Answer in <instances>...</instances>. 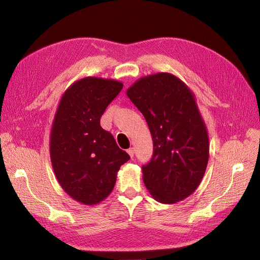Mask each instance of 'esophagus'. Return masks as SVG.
Segmentation results:
<instances>
[{"mask_svg": "<svg viewBox=\"0 0 260 260\" xmlns=\"http://www.w3.org/2000/svg\"><path fill=\"white\" fill-rule=\"evenodd\" d=\"M127 152H128V154H129V156L131 157V158H132V157H133V156H135V149H133L132 147H131V148H129Z\"/></svg>", "mask_w": 260, "mask_h": 260, "instance_id": "1", "label": "esophagus"}]
</instances>
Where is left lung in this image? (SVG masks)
<instances>
[{"label": "left lung", "instance_id": "obj_1", "mask_svg": "<svg viewBox=\"0 0 260 260\" xmlns=\"http://www.w3.org/2000/svg\"><path fill=\"white\" fill-rule=\"evenodd\" d=\"M127 95L153 139V157L142 167L148 192L162 204L186 199L200 185L209 158L208 132L194 93L178 77L157 73L140 78Z\"/></svg>", "mask_w": 260, "mask_h": 260}]
</instances>
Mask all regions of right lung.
I'll return each mask as SVG.
<instances>
[{
  "instance_id": "right-lung-1",
  "label": "right lung",
  "mask_w": 260,
  "mask_h": 260,
  "mask_svg": "<svg viewBox=\"0 0 260 260\" xmlns=\"http://www.w3.org/2000/svg\"><path fill=\"white\" fill-rule=\"evenodd\" d=\"M122 82L85 77L64 92L54 116L50 156L58 183L70 198L95 205L111 194L117 172L130 156L100 119Z\"/></svg>"
}]
</instances>
